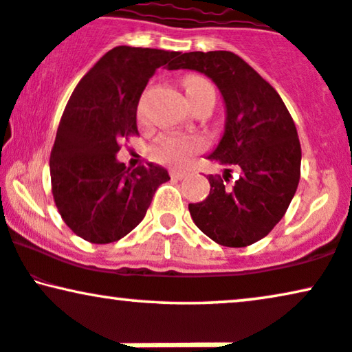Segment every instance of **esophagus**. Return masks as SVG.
<instances>
[{"mask_svg": "<svg viewBox=\"0 0 352 352\" xmlns=\"http://www.w3.org/2000/svg\"><path fill=\"white\" fill-rule=\"evenodd\" d=\"M187 175H189V171L182 170V168H173V170L170 171V176L173 177V179H182V177H186Z\"/></svg>", "mask_w": 352, "mask_h": 352, "instance_id": "obj_1", "label": "esophagus"}]
</instances>
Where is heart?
Masks as SVG:
<instances>
[{
	"instance_id": "heart-1",
	"label": "heart",
	"mask_w": 352,
	"mask_h": 352,
	"mask_svg": "<svg viewBox=\"0 0 352 352\" xmlns=\"http://www.w3.org/2000/svg\"><path fill=\"white\" fill-rule=\"evenodd\" d=\"M182 85H184V90L189 100L199 97L207 89H212V85L199 76L184 77ZM200 148H202V142L199 139H195V137L168 135L155 145L152 155L157 160H160V162L165 163H186Z\"/></svg>"
}]
</instances>
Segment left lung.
I'll return each instance as SVG.
<instances>
[{"mask_svg": "<svg viewBox=\"0 0 352 352\" xmlns=\"http://www.w3.org/2000/svg\"><path fill=\"white\" fill-rule=\"evenodd\" d=\"M170 69L197 71L218 87L225 131L207 158L239 170L232 187L226 176L210 175L208 197L189 204L190 217L220 245L257 243L285 217L298 189L300 144L293 118L276 90L231 52L182 53Z\"/></svg>", "mask_w": 352, "mask_h": 352, "instance_id": "obj_1", "label": "left lung"}]
</instances>
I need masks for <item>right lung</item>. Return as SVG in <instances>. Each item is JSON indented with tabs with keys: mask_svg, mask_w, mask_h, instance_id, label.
Returning <instances> with one entry per match:
<instances>
[{
	"mask_svg": "<svg viewBox=\"0 0 352 352\" xmlns=\"http://www.w3.org/2000/svg\"><path fill=\"white\" fill-rule=\"evenodd\" d=\"M177 54L126 45L109 50L66 104L50 157L52 189L59 215L89 243H115L131 232L170 179L153 163L129 170L116 153L122 139L139 134L137 104L148 79Z\"/></svg>",
	"mask_w": 352,
	"mask_h": 352,
	"instance_id": "obj_1",
	"label": "right lung"
}]
</instances>
